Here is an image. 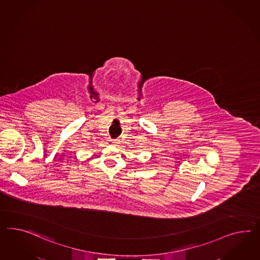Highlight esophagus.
I'll return each mask as SVG.
<instances>
[{
  "instance_id": "34e87169",
  "label": "esophagus",
  "mask_w": 260,
  "mask_h": 260,
  "mask_svg": "<svg viewBox=\"0 0 260 260\" xmlns=\"http://www.w3.org/2000/svg\"><path fill=\"white\" fill-rule=\"evenodd\" d=\"M110 143L112 144V145H117V144H120V140H110Z\"/></svg>"
}]
</instances>
